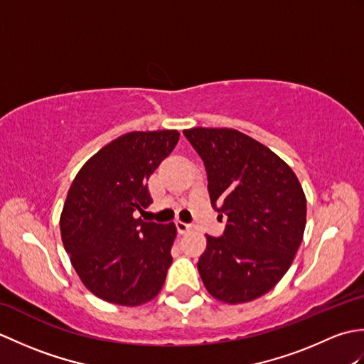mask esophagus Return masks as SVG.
Here are the masks:
<instances>
[{
  "label": "esophagus",
  "mask_w": 364,
  "mask_h": 364,
  "mask_svg": "<svg viewBox=\"0 0 364 364\" xmlns=\"http://www.w3.org/2000/svg\"><path fill=\"white\" fill-rule=\"evenodd\" d=\"M175 225H176V230L180 231L181 235H186V233H189V231L192 230V225H191V223L181 222V220H176V222H175Z\"/></svg>",
  "instance_id": "esophagus-1"
}]
</instances>
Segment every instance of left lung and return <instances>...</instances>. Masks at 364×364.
Returning a JSON list of instances; mask_svg holds the SVG:
<instances>
[{
    "mask_svg": "<svg viewBox=\"0 0 364 364\" xmlns=\"http://www.w3.org/2000/svg\"><path fill=\"white\" fill-rule=\"evenodd\" d=\"M205 162L211 205L227 215L223 236H206L197 267L205 288L225 304L270 291L288 272L306 223V198L286 162L241 131H183Z\"/></svg>",
    "mask_w": 364,
    "mask_h": 364,
    "instance_id": "obj_1",
    "label": "left lung"
}]
</instances>
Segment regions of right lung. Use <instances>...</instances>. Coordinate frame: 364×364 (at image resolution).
<instances>
[{
    "mask_svg": "<svg viewBox=\"0 0 364 364\" xmlns=\"http://www.w3.org/2000/svg\"><path fill=\"white\" fill-rule=\"evenodd\" d=\"M178 139L176 129L123 134L95 153L68 189L63 244L82 284L109 304H146L166 282L175 223L145 222L134 214L151 203L146 183Z\"/></svg>",
    "mask_w": 364,
    "mask_h": 364,
    "instance_id": "1",
    "label": "right lung"
}]
</instances>
